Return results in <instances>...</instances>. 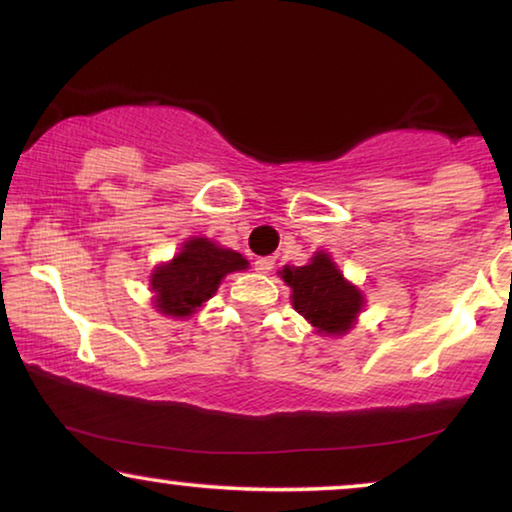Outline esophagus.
Listing matches in <instances>:
<instances>
[{"instance_id": "obj_1", "label": "esophagus", "mask_w": 512, "mask_h": 512, "mask_svg": "<svg viewBox=\"0 0 512 512\" xmlns=\"http://www.w3.org/2000/svg\"><path fill=\"white\" fill-rule=\"evenodd\" d=\"M256 272H263V275H265V272H270L272 270V265H275V258H272V256H261V258H256Z\"/></svg>"}]
</instances>
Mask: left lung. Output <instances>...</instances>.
I'll list each match as a JSON object with an SVG mask.
<instances>
[{
	"label": "left lung",
	"instance_id": "1",
	"mask_svg": "<svg viewBox=\"0 0 512 512\" xmlns=\"http://www.w3.org/2000/svg\"><path fill=\"white\" fill-rule=\"evenodd\" d=\"M291 286L293 310L310 321L321 335H345L363 307V296L349 284L333 258L317 251L310 263L279 272Z\"/></svg>",
	"mask_w": 512,
	"mask_h": 512
}]
</instances>
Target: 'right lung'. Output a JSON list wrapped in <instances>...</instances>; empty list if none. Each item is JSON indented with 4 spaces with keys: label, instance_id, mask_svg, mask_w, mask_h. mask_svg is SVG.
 Here are the masks:
<instances>
[{
    "label": "right lung",
    "instance_id": "add662e5",
    "mask_svg": "<svg viewBox=\"0 0 512 512\" xmlns=\"http://www.w3.org/2000/svg\"><path fill=\"white\" fill-rule=\"evenodd\" d=\"M249 263L233 249H223L207 237H191L170 263L158 265L151 275L156 307L167 317H191L219 289L230 272L247 270Z\"/></svg>",
    "mask_w": 512,
    "mask_h": 512
}]
</instances>
